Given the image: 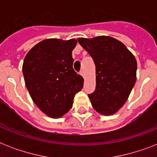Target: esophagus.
I'll return each instance as SVG.
<instances>
[{
    "instance_id": "34e87169",
    "label": "esophagus",
    "mask_w": 157,
    "mask_h": 157,
    "mask_svg": "<svg viewBox=\"0 0 157 157\" xmlns=\"http://www.w3.org/2000/svg\"><path fill=\"white\" fill-rule=\"evenodd\" d=\"M80 74H81V76H83V77H85V73H84V71H83V70H81V71H80Z\"/></svg>"
}]
</instances>
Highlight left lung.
<instances>
[{
	"instance_id": "left-lung-1",
	"label": "left lung",
	"mask_w": 157,
	"mask_h": 157,
	"mask_svg": "<svg viewBox=\"0 0 157 157\" xmlns=\"http://www.w3.org/2000/svg\"><path fill=\"white\" fill-rule=\"evenodd\" d=\"M77 40L95 64V90L89 94L91 104L101 114H114L126 102L135 84L136 59L123 43L111 36Z\"/></svg>"
}]
</instances>
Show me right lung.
<instances>
[{
  "label": "right lung",
  "mask_w": 157,
  "mask_h": 157,
  "mask_svg": "<svg viewBox=\"0 0 157 157\" xmlns=\"http://www.w3.org/2000/svg\"><path fill=\"white\" fill-rule=\"evenodd\" d=\"M76 40L47 39L27 54L23 73L28 90L36 105L53 118L61 117L72 107L75 94L84 79L73 69L71 52Z\"/></svg>",
  "instance_id": "add662e5"
}]
</instances>
